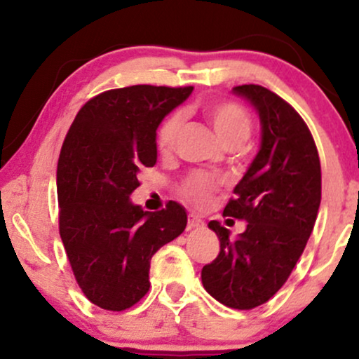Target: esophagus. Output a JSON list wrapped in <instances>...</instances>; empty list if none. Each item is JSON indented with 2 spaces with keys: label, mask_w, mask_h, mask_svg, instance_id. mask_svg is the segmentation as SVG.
Returning <instances> with one entry per match:
<instances>
[{
  "label": "esophagus",
  "mask_w": 359,
  "mask_h": 359,
  "mask_svg": "<svg viewBox=\"0 0 359 359\" xmlns=\"http://www.w3.org/2000/svg\"><path fill=\"white\" fill-rule=\"evenodd\" d=\"M204 228V221L196 217L194 214H189V219H187V229L192 231V229H203Z\"/></svg>",
  "instance_id": "34e87169"
}]
</instances>
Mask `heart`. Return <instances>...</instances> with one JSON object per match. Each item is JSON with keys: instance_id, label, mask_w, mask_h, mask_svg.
<instances>
[{"instance_id": "obj_1", "label": "heart", "mask_w": 359, "mask_h": 359, "mask_svg": "<svg viewBox=\"0 0 359 359\" xmlns=\"http://www.w3.org/2000/svg\"><path fill=\"white\" fill-rule=\"evenodd\" d=\"M205 116L211 123L217 138L228 148L241 147L251 135V118L236 102H216L205 108ZM184 123L182 111H174L163 119L156 131V147L160 151H170L174 148L180 128ZM219 187V180L214 177L196 172L189 175L180 185V194L197 208H205L212 201L214 192Z\"/></svg>"}]
</instances>
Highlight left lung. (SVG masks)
Returning <instances> with one entry per match:
<instances>
[{"mask_svg": "<svg viewBox=\"0 0 359 359\" xmlns=\"http://www.w3.org/2000/svg\"><path fill=\"white\" fill-rule=\"evenodd\" d=\"M253 106L262 143L234 187L224 216L245 219L236 238L217 221L219 255L201 273L203 285L224 306L248 311L270 300L297 265L320 205V162L311 131L299 113L266 88H233Z\"/></svg>", "mask_w": 359, "mask_h": 359, "instance_id": "1", "label": "left lung"}]
</instances>
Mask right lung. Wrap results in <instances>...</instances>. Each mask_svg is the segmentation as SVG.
<instances>
[{"instance_id":"obj_1","label":"right lung","mask_w":359,"mask_h":359,"mask_svg":"<svg viewBox=\"0 0 359 359\" xmlns=\"http://www.w3.org/2000/svg\"><path fill=\"white\" fill-rule=\"evenodd\" d=\"M194 88L131 86L82 106L57 165L59 231L81 290L94 306L125 311L150 288V259L187 226L170 203L143 211L130 196L156 163V128Z\"/></svg>"}]
</instances>
